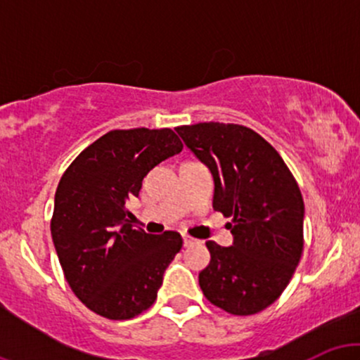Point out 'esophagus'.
Returning <instances> with one entry per match:
<instances>
[{
    "label": "esophagus",
    "mask_w": 360,
    "mask_h": 360,
    "mask_svg": "<svg viewBox=\"0 0 360 360\" xmlns=\"http://www.w3.org/2000/svg\"><path fill=\"white\" fill-rule=\"evenodd\" d=\"M194 242H196V240H194V238L193 237H189V235H183V243H184V247H189V245H193V243Z\"/></svg>",
    "instance_id": "esophagus-1"
}]
</instances>
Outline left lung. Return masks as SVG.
<instances>
[{"label": "left lung", "mask_w": 360, "mask_h": 360, "mask_svg": "<svg viewBox=\"0 0 360 360\" xmlns=\"http://www.w3.org/2000/svg\"><path fill=\"white\" fill-rule=\"evenodd\" d=\"M212 172L213 208L232 223L230 247L206 242L200 272L206 300L232 315H254L279 298L303 252L304 203L283 157L250 128L196 123L176 128Z\"/></svg>", "instance_id": "obj_1"}]
</instances>
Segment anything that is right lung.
Here are the masks:
<instances>
[{
  "instance_id": "1",
  "label": "right lung",
  "mask_w": 360,
  "mask_h": 360,
  "mask_svg": "<svg viewBox=\"0 0 360 360\" xmlns=\"http://www.w3.org/2000/svg\"><path fill=\"white\" fill-rule=\"evenodd\" d=\"M181 150L171 128L111 130L60 177L51 221L53 247L69 286L91 311L130 320L154 304L183 238L135 230L127 201L139 196L150 169Z\"/></svg>"
}]
</instances>
